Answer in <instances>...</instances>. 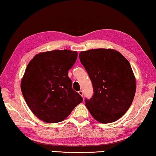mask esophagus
Masks as SVG:
<instances>
[{"instance_id": "obj_1", "label": "esophagus", "mask_w": 156, "mask_h": 156, "mask_svg": "<svg viewBox=\"0 0 156 156\" xmlns=\"http://www.w3.org/2000/svg\"><path fill=\"white\" fill-rule=\"evenodd\" d=\"M78 93H79V94H80L81 97L83 96V93L82 90H80V91H79Z\"/></svg>"}]
</instances>
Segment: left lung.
I'll list each match as a JSON object with an SVG mask.
<instances>
[{
  "mask_svg": "<svg viewBox=\"0 0 156 156\" xmlns=\"http://www.w3.org/2000/svg\"><path fill=\"white\" fill-rule=\"evenodd\" d=\"M80 59L92 81L93 95L86 106L96 121L109 123L126 113L135 97L136 80L130 64L112 49H90Z\"/></svg>",
  "mask_w": 156,
  "mask_h": 156,
  "instance_id": "8db88e82",
  "label": "left lung"
}]
</instances>
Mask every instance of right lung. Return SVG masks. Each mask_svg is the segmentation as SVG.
Segmentation results:
<instances>
[{
  "mask_svg": "<svg viewBox=\"0 0 156 156\" xmlns=\"http://www.w3.org/2000/svg\"><path fill=\"white\" fill-rule=\"evenodd\" d=\"M76 58L77 51L57 49L35 55L26 67L21 92L30 109L42 121H63L83 101L68 76Z\"/></svg>",
  "mask_w": 156,
  "mask_h": 156,
  "instance_id": "right-lung-1",
  "label": "right lung"
}]
</instances>
